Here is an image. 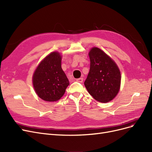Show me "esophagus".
I'll return each mask as SVG.
<instances>
[{"label":"esophagus","mask_w":152,"mask_h":152,"mask_svg":"<svg viewBox=\"0 0 152 152\" xmlns=\"http://www.w3.org/2000/svg\"><path fill=\"white\" fill-rule=\"evenodd\" d=\"M77 81L82 83V82H83V78H79V79H77Z\"/></svg>","instance_id":"34e87169"}]
</instances>
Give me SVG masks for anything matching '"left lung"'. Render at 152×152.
Listing matches in <instances>:
<instances>
[{"instance_id":"8db88e82","label":"left lung","mask_w":152,"mask_h":152,"mask_svg":"<svg viewBox=\"0 0 152 152\" xmlns=\"http://www.w3.org/2000/svg\"><path fill=\"white\" fill-rule=\"evenodd\" d=\"M90 70L84 82L88 93L101 103L113 99L121 88V73L113 59L98 48L89 52Z\"/></svg>"}]
</instances>
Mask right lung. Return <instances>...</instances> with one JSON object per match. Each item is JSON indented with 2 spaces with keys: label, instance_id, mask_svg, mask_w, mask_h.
Listing matches in <instances>:
<instances>
[{
  "label": "right lung",
  "instance_id": "right-lung-1",
  "mask_svg": "<svg viewBox=\"0 0 152 152\" xmlns=\"http://www.w3.org/2000/svg\"><path fill=\"white\" fill-rule=\"evenodd\" d=\"M61 54L50 53L41 61L32 76V84L36 94L48 102L59 100L70 84L61 68Z\"/></svg>",
  "mask_w": 152,
  "mask_h": 152
}]
</instances>
